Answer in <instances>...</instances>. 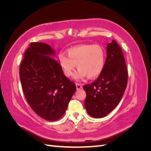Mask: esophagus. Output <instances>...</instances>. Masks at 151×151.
<instances>
[{
	"label": "esophagus",
	"instance_id": "esophagus-1",
	"mask_svg": "<svg viewBox=\"0 0 151 151\" xmlns=\"http://www.w3.org/2000/svg\"><path fill=\"white\" fill-rule=\"evenodd\" d=\"M76 88H77V89L79 90V89H81L82 88H83V86H82V84H79V83H76Z\"/></svg>",
	"mask_w": 151,
	"mask_h": 151
}]
</instances>
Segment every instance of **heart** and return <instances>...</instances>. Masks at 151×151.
Here are the masks:
<instances>
[{
	"mask_svg": "<svg viewBox=\"0 0 151 151\" xmlns=\"http://www.w3.org/2000/svg\"><path fill=\"white\" fill-rule=\"evenodd\" d=\"M67 53V56L63 53L58 56L59 63L67 77L72 75L76 67L79 71L76 77L80 79L86 77L94 79L103 70L106 53L101 45H80L68 49Z\"/></svg>",
	"mask_w": 151,
	"mask_h": 151,
	"instance_id": "b5f03b06",
	"label": "heart"
}]
</instances>
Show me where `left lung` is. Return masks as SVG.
Returning a JSON list of instances; mask_svg holds the SVG:
<instances>
[{
	"label": "left lung",
	"mask_w": 151,
	"mask_h": 151,
	"mask_svg": "<svg viewBox=\"0 0 151 151\" xmlns=\"http://www.w3.org/2000/svg\"><path fill=\"white\" fill-rule=\"evenodd\" d=\"M102 72L91 84H85L84 106L94 118H103L115 109L126 89L128 71L121 47L115 40L108 43Z\"/></svg>",
	"instance_id": "obj_1"
}]
</instances>
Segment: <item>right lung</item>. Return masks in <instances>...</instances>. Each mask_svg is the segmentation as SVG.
<instances>
[{
  "mask_svg": "<svg viewBox=\"0 0 151 151\" xmlns=\"http://www.w3.org/2000/svg\"><path fill=\"white\" fill-rule=\"evenodd\" d=\"M54 55L50 45L33 42L24 52L19 67L27 101L36 114L48 121L63 116L76 90L75 83L67 78L60 63L52 57Z\"/></svg>",
  "mask_w": 151,
  "mask_h": 151,
  "instance_id": "add662e5",
  "label": "right lung"
}]
</instances>
